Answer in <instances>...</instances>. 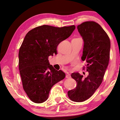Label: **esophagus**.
<instances>
[{
	"mask_svg": "<svg viewBox=\"0 0 120 120\" xmlns=\"http://www.w3.org/2000/svg\"><path fill=\"white\" fill-rule=\"evenodd\" d=\"M66 78H67V79H69V78H71V75L68 72H67V75H66Z\"/></svg>",
	"mask_w": 120,
	"mask_h": 120,
	"instance_id": "1",
	"label": "esophagus"
}]
</instances>
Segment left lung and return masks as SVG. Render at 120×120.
Returning <instances> with one entry per match:
<instances>
[{
	"instance_id": "8db88e82",
	"label": "left lung",
	"mask_w": 120,
	"mask_h": 120,
	"mask_svg": "<svg viewBox=\"0 0 120 120\" xmlns=\"http://www.w3.org/2000/svg\"><path fill=\"white\" fill-rule=\"evenodd\" d=\"M77 29L84 41L81 59L87 62L89 75L84 78L79 72L72 73L71 77L77 85L68 92V95L72 101L82 102L93 95L103 80L109 64L110 41L105 31L95 22H85Z\"/></svg>"
}]
</instances>
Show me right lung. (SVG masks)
<instances>
[{"label": "right lung", "instance_id": "obj_1", "mask_svg": "<svg viewBox=\"0 0 120 120\" xmlns=\"http://www.w3.org/2000/svg\"><path fill=\"white\" fill-rule=\"evenodd\" d=\"M75 25L56 27L42 25L26 34L19 53V67L23 89L31 101L42 103L48 99L51 88L65 77L50 64L48 58L71 35Z\"/></svg>", "mask_w": 120, "mask_h": 120}]
</instances>
